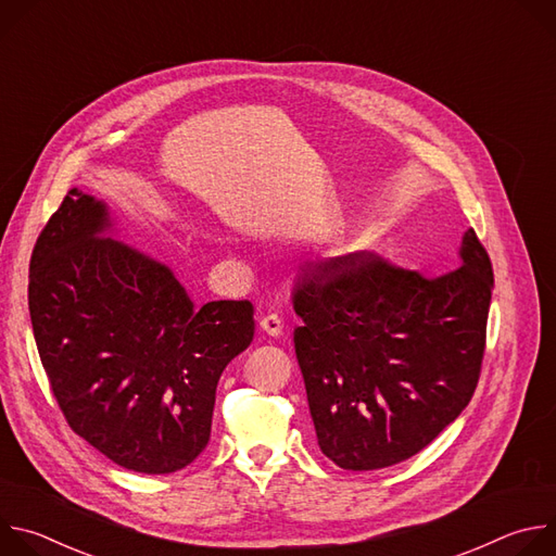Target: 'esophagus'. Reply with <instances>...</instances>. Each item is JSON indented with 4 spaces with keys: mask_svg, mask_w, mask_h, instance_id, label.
Instances as JSON below:
<instances>
[{
    "mask_svg": "<svg viewBox=\"0 0 556 556\" xmlns=\"http://www.w3.org/2000/svg\"><path fill=\"white\" fill-rule=\"evenodd\" d=\"M260 328H262V332H266L268 337H281V332H283V321L279 319L277 314H266L264 319L260 321Z\"/></svg>",
    "mask_w": 556,
    "mask_h": 556,
    "instance_id": "obj_1",
    "label": "esophagus"
}]
</instances>
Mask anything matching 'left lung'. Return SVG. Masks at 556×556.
Masks as SVG:
<instances>
[{
  "instance_id": "obj_1",
  "label": "left lung",
  "mask_w": 556,
  "mask_h": 556,
  "mask_svg": "<svg viewBox=\"0 0 556 556\" xmlns=\"http://www.w3.org/2000/svg\"><path fill=\"white\" fill-rule=\"evenodd\" d=\"M438 279L352 253L294 286V352L316 440L345 470L399 464L448 427L478 387L493 266L472 228Z\"/></svg>"
}]
</instances>
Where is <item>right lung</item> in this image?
Wrapping results in <instances>:
<instances>
[{"label": "right lung", "instance_id": "add662e5", "mask_svg": "<svg viewBox=\"0 0 556 556\" xmlns=\"http://www.w3.org/2000/svg\"><path fill=\"white\" fill-rule=\"evenodd\" d=\"M108 206L70 189L30 257L28 309L67 425L118 466L174 472L208 444L224 367L255 334L251 301L193 307L165 266L105 237Z\"/></svg>", "mask_w": 556, "mask_h": 556}]
</instances>
